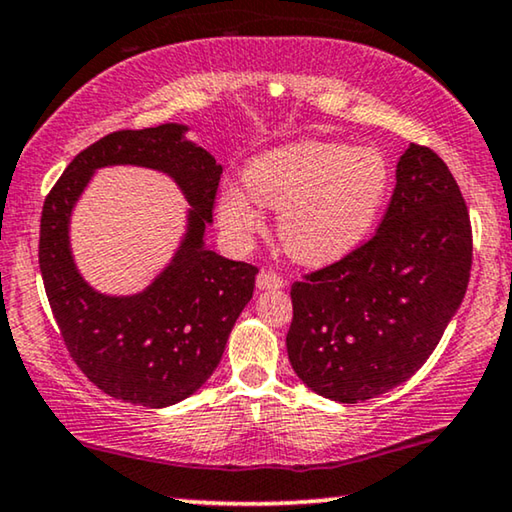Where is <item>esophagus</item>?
Wrapping results in <instances>:
<instances>
[{
    "instance_id": "obj_1",
    "label": "esophagus",
    "mask_w": 512,
    "mask_h": 512,
    "mask_svg": "<svg viewBox=\"0 0 512 512\" xmlns=\"http://www.w3.org/2000/svg\"><path fill=\"white\" fill-rule=\"evenodd\" d=\"M285 287V280H282L278 273L273 271H259L257 273V289H282Z\"/></svg>"
}]
</instances>
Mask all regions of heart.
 Masks as SVG:
<instances>
[{"label": "heart", "mask_w": 512, "mask_h": 512, "mask_svg": "<svg viewBox=\"0 0 512 512\" xmlns=\"http://www.w3.org/2000/svg\"><path fill=\"white\" fill-rule=\"evenodd\" d=\"M393 172L372 147L303 140L255 156L243 170L246 190L218 197V220L234 236L259 230L255 204L278 211V239L305 266L340 262L375 232Z\"/></svg>", "instance_id": "b5f03b06"}]
</instances>
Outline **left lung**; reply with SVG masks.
Listing matches in <instances>:
<instances>
[{"instance_id": "obj_1", "label": "left lung", "mask_w": 512, "mask_h": 512, "mask_svg": "<svg viewBox=\"0 0 512 512\" xmlns=\"http://www.w3.org/2000/svg\"><path fill=\"white\" fill-rule=\"evenodd\" d=\"M471 271V223L434 151L409 144L377 234L292 285L289 363L310 391L356 404L423 368L460 310Z\"/></svg>"}]
</instances>
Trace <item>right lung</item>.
I'll list each match as a JSON object with an SVG mask.
<instances>
[{
  "mask_svg": "<svg viewBox=\"0 0 512 512\" xmlns=\"http://www.w3.org/2000/svg\"><path fill=\"white\" fill-rule=\"evenodd\" d=\"M186 124L105 135L80 151L45 197L38 264L68 352L112 398L163 409L200 391L223 358L257 269L207 248L223 165L190 142ZM167 173L187 197V232L166 269L135 295H103L81 278L70 250V216L103 166Z\"/></svg>",
  "mask_w": 512,
  "mask_h": 512,
  "instance_id": "1",
  "label": "right lung"
}]
</instances>
